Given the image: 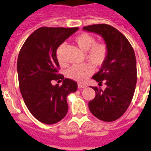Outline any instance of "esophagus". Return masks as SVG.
Returning a JSON list of instances; mask_svg holds the SVG:
<instances>
[{
	"label": "esophagus",
	"instance_id": "1",
	"mask_svg": "<svg viewBox=\"0 0 151 151\" xmlns=\"http://www.w3.org/2000/svg\"><path fill=\"white\" fill-rule=\"evenodd\" d=\"M78 88H86L87 86H86L85 85H84V84L78 83Z\"/></svg>",
	"mask_w": 151,
	"mask_h": 151
}]
</instances>
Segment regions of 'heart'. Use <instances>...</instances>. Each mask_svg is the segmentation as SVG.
<instances>
[{"mask_svg":"<svg viewBox=\"0 0 151 151\" xmlns=\"http://www.w3.org/2000/svg\"><path fill=\"white\" fill-rule=\"evenodd\" d=\"M75 43L83 51H85V59L96 67H100L106 62L109 56V46L106 42H96L94 36L87 32L78 35L75 38ZM63 45L57 50V57L61 65H64L62 58ZM89 63L73 66L66 71V76L78 82H83L94 73V67Z\"/></svg>","mask_w":151,"mask_h":151,"instance_id":"1","label":"heart"}]
</instances>
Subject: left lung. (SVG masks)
I'll return each mask as SVG.
<instances>
[{"label": "left lung", "instance_id": "obj_1", "mask_svg": "<svg viewBox=\"0 0 151 151\" xmlns=\"http://www.w3.org/2000/svg\"><path fill=\"white\" fill-rule=\"evenodd\" d=\"M84 30L102 36L110 52L98 73L92 76L105 90L92 87L95 97L89 101L91 113L104 122H113L123 115L134 96L137 82L136 58L132 46L123 34L107 24L83 27Z\"/></svg>", "mask_w": 151, "mask_h": 151}]
</instances>
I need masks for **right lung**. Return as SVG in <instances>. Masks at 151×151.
I'll return each mask as SVG.
<instances>
[{
	"label": "right lung",
	"mask_w": 151,
	"mask_h": 151,
	"mask_svg": "<svg viewBox=\"0 0 151 151\" xmlns=\"http://www.w3.org/2000/svg\"><path fill=\"white\" fill-rule=\"evenodd\" d=\"M78 28L41 27L29 36L17 60L21 94L32 115L47 125L57 123L68 111L66 97L76 92V82L58 73L57 50ZM53 81H63L53 86Z\"/></svg>",
	"instance_id": "right-lung-1"
}]
</instances>
